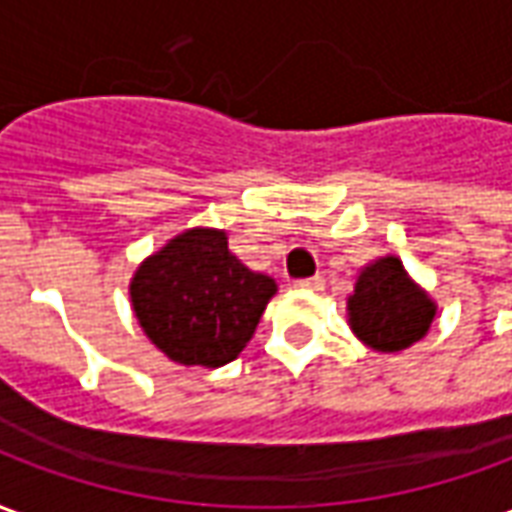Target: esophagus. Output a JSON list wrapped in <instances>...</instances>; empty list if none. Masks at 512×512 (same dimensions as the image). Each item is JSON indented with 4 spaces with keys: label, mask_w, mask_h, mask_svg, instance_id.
<instances>
[{
    "label": "esophagus",
    "mask_w": 512,
    "mask_h": 512,
    "mask_svg": "<svg viewBox=\"0 0 512 512\" xmlns=\"http://www.w3.org/2000/svg\"><path fill=\"white\" fill-rule=\"evenodd\" d=\"M323 285H326V282H323V277L299 279V282H296V288L299 290H323Z\"/></svg>",
    "instance_id": "34e87169"
}]
</instances>
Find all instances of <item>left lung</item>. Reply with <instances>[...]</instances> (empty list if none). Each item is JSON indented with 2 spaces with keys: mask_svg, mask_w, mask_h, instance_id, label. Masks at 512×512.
Instances as JSON below:
<instances>
[{
  "mask_svg": "<svg viewBox=\"0 0 512 512\" xmlns=\"http://www.w3.org/2000/svg\"><path fill=\"white\" fill-rule=\"evenodd\" d=\"M436 304L414 285L397 257H378L362 268L348 296V323L373 351L397 354L428 334Z\"/></svg>",
  "mask_w": 512,
  "mask_h": 512,
  "instance_id": "left-lung-1",
  "label": "left lung"
}]
</instances>
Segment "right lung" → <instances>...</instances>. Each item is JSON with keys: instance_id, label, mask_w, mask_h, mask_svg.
I'll return each mask as SVG.
<instances>
[{"instance_id": "obj_1", "label": "right lung", "mask_w": 512, "mask_h": 512, "mask_svg": "<svg viewBox=\"0 0 512 512\" xmlns=\"http://www.w3.org/2000/svg\"><path fill=\"white\" fill-rule=\"evenodd\" d=\"M277 282L246 268L224 230L194 227L150 255L131 304L150 343L178 365L222 367L252 340Z\"/></svg>"}]
</instances>
